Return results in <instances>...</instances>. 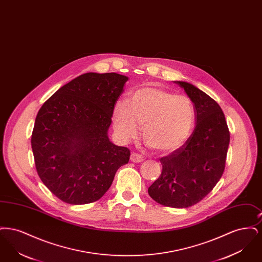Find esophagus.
<instances>
[{
    "mask_svg": "<svg viewBox=\"0 0 262 262\" xmlns=\"http://www.w3.org/2000/svg\"><path fill=\"white\" fill-rule=\"evenodd\" d=\"M130 161L135 163H140L143 161V157L138 153H132L130 155Z\"/></svg>",
    "mask_w": 262,
    "mask_h": 262,
    "instance_id": "esophagus-1",
    "label": "esophagus"
}]
</instances>
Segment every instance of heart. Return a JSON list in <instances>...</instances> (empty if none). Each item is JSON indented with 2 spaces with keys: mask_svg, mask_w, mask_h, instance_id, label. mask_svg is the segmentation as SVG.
Instances as JSON below:
<instances>
[{
  "mask_svg": "<svg viewBox=\"0 0 262 262\" xmlns=\"http://www.w3.org/2000/svg\"><path fill=\"white\" fill-rule=\"evenodd\" d=\"M195 121L192 101L186 95L155 85L137 88L113 110L112 123L124 141L136 138L142 126L143 139L162 153L180 148L189 137Z\"/></svg>",
  "mask_w": 262,
  "mask_h": 262,
  "instance_id": "obj_1",
  "label": "heart"
}]
</instances>
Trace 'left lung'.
Here are the masks:
<instances>
[{
    "instance_id": "left-lung-1",
    "label": "left lung",
    "mask_w": 262,
    "mask_h": 262,
    "mask_svg": "<svg viewBox=\"0 0 262 262\" xmlns=\"http://www.w3.org/2000/svg\"><path fill=\"white\" fill-rule=\"evenodd\" d=\"M192 101L196 125L184 145L162 157V173L148 187L156 202L187 208L203 200L221 179L230 133L221 107L205 92L186 81H174Z\"/></svg>"
}]
</instances>
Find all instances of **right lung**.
Listing matches in <instances>:
<instances>
[{"label": "right lung", "mask_w": 262, "mask_h": 262, "mask_svg": "<svg viewBox=\"0 0 262 262\" xmlns=\"http://www.w3.org/2000/svg\"><path fill=\"white\" fill-rule=\"evenodd\" d=\"M128 77L88 73L64 84L38 112L31 147L38 174L59 200L86 204L100 200L130 151L110 141L114 107Z\"/></svg>", "instance_id": "obj_1"}]
</instances>
